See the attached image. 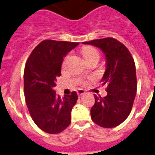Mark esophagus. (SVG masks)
<instances>
[{
    "instance_id": "1",
    "label": "esophagus",
    "mask_w": 155,
    "mask_h": 155,
    "mask_svg": "<svg viewBox=\"0 0 155 155\" xmlns=\"http://www.w3.org/2000/svg\"><path fill=\"white\" fill-rule=\"evenodd\" d=\"M77 94H78V95H79V97H81L82 95H84V94H85V91H84V90L78 89L77 90Z\"/></svg>"
}]
</instances>
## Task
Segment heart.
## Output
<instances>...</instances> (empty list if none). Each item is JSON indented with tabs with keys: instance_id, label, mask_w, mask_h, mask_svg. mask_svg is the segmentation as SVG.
Instances as JSON below:
<instances>
[{
	"instance_id": "obj_1",
	"label": "heart",
	"mask_w": 155,
	"mask_h": 155,
	"mask_svg": "<svg viewBox=\"0 0 155 155\" xmlns=\"http://www.w3.org/2000/svg\"><path fill=\"white\" fill-rule=\"evenodd\" d=\"M82 54L86 61H87L94 57H98V52L97 51V49L91 46H85L83 48Z\"/></svg>"
}]
</instances>
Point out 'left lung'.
I'll use <instances>...</instances> for the list:
<instances>
[{
	"instance_id": "obj_1",
	"label": "left lung",
	"mask_w": 155,
	"mask_h": 155,
	"mask_svg": "<svg viewBox=\"0 0 155 155\" xmlns=\"http://www.w3.org/2000/svg\"><path fill=\"white\" fill-rule=\"evenodd\" d=\"M99 48L106 55V69L101 82L107 95H94L91 119L102 128H114L124 122L131 113L137 90L135 62L124 44L113 38L84 41Z\"/></svg>"
}]
</instances>
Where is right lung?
<instances>
[{"instance_id": "add662e5", "label": "right lung", "mask_w": 155, "mask_h": 155, "mask_svg": "<svg viewBox=\"0 0 155 155\" xmlns=\"http://www.w3.org/2000/svg\"><path fill=\"white\" fill-rule=\"evenodd\" d=\"M79 42L44 40L31 52L23 73L27 109L36 125L49 134H58L71 123V112L78 99L76 92L57 95L53 90L61 76L64 58Z\"/></svg>"}]
</instances>
